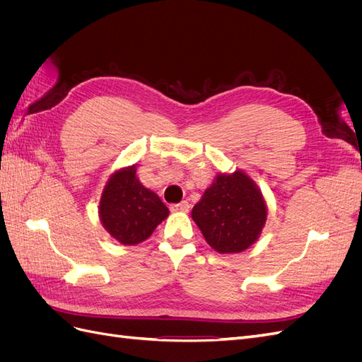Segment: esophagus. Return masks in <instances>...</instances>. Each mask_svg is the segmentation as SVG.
I'll return each mask as SVG.
<instances>
[{"label":"esophagus","mask_w":362,"mask_h":362,"mask_svg":"<svg viewBox=\"0 0 362 362\" xmlns=\"http://www.w3.org/2000/svg\"><path fill=\"white\" fill-rule=\"evenodd\" d=\"M189 210H190V204L187 201L170 205V211H173V213H187Z\"/></svg>","instance_id":"34e87169"}]
</instances>
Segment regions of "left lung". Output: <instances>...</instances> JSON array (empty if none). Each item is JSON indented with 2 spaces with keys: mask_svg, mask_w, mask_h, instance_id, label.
Masks as SVG:
<instances>
[{
  "mask_svg": "<svg viewBox=\"0 0 362 362\" xmlns=\"http://www.w3.org/2000/svg\"><path fill=\"white\" fill-rule=\"evenodd\" d=\"M192 218L218 254H240L259 238L267 204L246 172L218 173L193 206Z\"/></svg>",
  "mask_w": 362,
  "mask_h": 362,
  "instance_id": "obj_1",
  "label": "left lung"
}]
</instances>
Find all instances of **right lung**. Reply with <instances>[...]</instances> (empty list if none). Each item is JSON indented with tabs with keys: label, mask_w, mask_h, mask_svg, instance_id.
<instances>
[{
	"label": "right lung",
	"mask_w": 362,
	"mask_h": 362,
	"mask_svg": "<svg viewBox=\"0 0 362 362\" xmlns=\"http://www.w3.org/2000/svg\"><path fill=\"white\" fill-rule=\"evenodd\" d=\"M136 170L137 166L133 164L113 172L98 206L105 231L125 246L145 242L169 216V208L157 193L140 182Z\"/></svg>",
	"instance_id": "1"
}]
</instances>
